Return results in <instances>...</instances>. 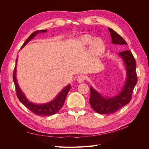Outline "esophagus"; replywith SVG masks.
Masks as SVG:
<instances>
[{
	"instance_id": "34e87169",
	"label": "esophagus",
	"mask_w": 149,
	"mask_h": 149,
	"mask_svg": "<svg viewBox=\"0 0 149 149\" xmlns=\"http://www.w3.org/2000/svg\"><path fill=\"white\" fill-rule=\"evenodd\" d=\"M86 76L84 75H80L79 76H78V78L77 79V81L79 83H83L84 81L86 80Z\"/></svg>"
}]
</instances>
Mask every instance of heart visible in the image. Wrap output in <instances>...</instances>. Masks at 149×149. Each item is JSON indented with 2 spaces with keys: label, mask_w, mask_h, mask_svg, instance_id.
Masks as SVG:
<instances>
[{
  "label": "heart",
  "mask_w": 149,
  "mask_h": 149,
  "mask_svg": "<svg viewBox=\"0 0 149 149\" xmlns=\"http://www.w3.org/2000/svg\"><path fill=\"white\" fill-rule=\"evenodd\" d=\"M93 38L88 35H83L81 37V42L84 45H89L92 42L91 45V51L94 55H100L104 50V44L100 38H95L93 41Z\"/></svg>",
  "instance_id": "b5f03b06"
}]
</instances>
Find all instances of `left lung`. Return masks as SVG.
<instances>
[{"instance_id":"left-lung-1","label":"left lung","mask_w":149,"mask_h":149,"mask_svg":"<svg viewBox=\"0 0 149 149\" xmlns=\"http://www.w3.org/2000/svg\"><path fill=\"white\" fill-rule=\"evenodd\" d=\"M112 43L119 45L124 48L127 43L120 35L109 28ZM123 58L127 70V79L121 92L116 96L105 98L101 96L91 86L90 87L89 103L94 111L99 114H107L114 113L130 101L133 90L137 83L136 62L132 52L124 50L119 53Z\"/></svg>"}]
</instances>
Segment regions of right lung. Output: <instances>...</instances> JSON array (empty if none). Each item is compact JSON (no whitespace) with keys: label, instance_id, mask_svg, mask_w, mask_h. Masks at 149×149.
Returning <instances> with one entry per match:
<instances>
[{"label":"right lung","instance_id":"right-lung-1","mask_svg":"<svg viewBox=\"0 0 149 149\" xmlns=\"http://www.w3.org/2000/svg\"><path fill=\"white\" fill-rule=\"evenodd\" d=\"M45 31H47L46 30H40L35 31L34 32L31 33L29 36V38L25 40L24 43L22 45V47H24L25 45L30 41V40L32 39L37 34H38V33L45 32ZM17 61V58L16 60L15 66L14 68V70H13V80L15 84L17 96L18 99L19 100V101L35 114H37L38 116H52L56 114V112H58L60 110L62 106H63V104L65 102L67 94L69 92V91L71 89V86L70 84L68 86H67L65 89H63L62 91L58 94V95L56 96V97L55 99V100H53L50 102L45 104H35L31 103L29 102V101L27 100V99L25 97V95L20 90L19 85H18V83L17 82V79H16V76H15Z\"/></svg>","mask_w":149,"mask_h":149}]
</instances>
